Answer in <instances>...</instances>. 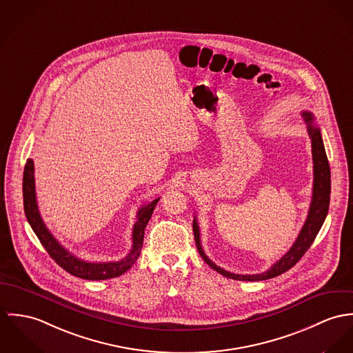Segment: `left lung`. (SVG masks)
Wrapping results in <instances>:
<instances>
[{
  "label": "left lung",
  "instance_id": "obj_1",
  "mask_svg": "<svg viewBox=\"0 0 353 353\" xmlns=\"http://www.w3.org/2000/svg\"><path fill=\"white\" fill-rule=\"evenodd\" d=\"M302 118L305 123L307 124V132L312 139V153H313L314 163V184H313V199L309 210L307 219L298 235L296 241L291 246V249L274 263V265L263 272V274H232L229 271H225L223 268L218 267L214 264L204 253L201 243H200V232H199V225L197 221L194 219V235H195L196 248L201 256V259L216 272L223 274L225 277L234 279V280H243V281H257V280H267L272 279L279 274L287 272L291 270L301 259L302 256L307 252V249L312 246V243L318 234L321 226L323 225V221L327 215L329 210V201H330V168H329V161L326 157V152L323 148L322 137L319 128L314 123V117L312 112L303 111Z\"/></svg>",
  "mask_w": 353,
  "mask_h": 353
}]
</instances>
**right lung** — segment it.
<instances>
[{"label": "right lung", "instance_id": "right-lung-1", "mask_svg": "<svg viewBox=\"0 0 353 353\" xmlns=\"http://www.w3.org/2000/svg\"><path fill=\"white\" fill-rule=\"evenodd\" d=\"M23 197H24V212H26L27 221L31 225L37 236L39 238L40 243L51 256V259L66 272L85 280H107V279L118 277L134 265V263L138 260L142 250L146 225L150 221L152 214L159 200L158 197L156 200L150 201L149 204L139 208L137 215L138 221L135 222L132 229V248L123 260L110 261V263H89V261L81 260L74 254H72L68 249H65L46 228L40 216L39 208L37 203L34 161L31 158L27 159V163L24 168Z\"/></svg>", "mask_w": 353, "mask_h": 353}]
</instances>
